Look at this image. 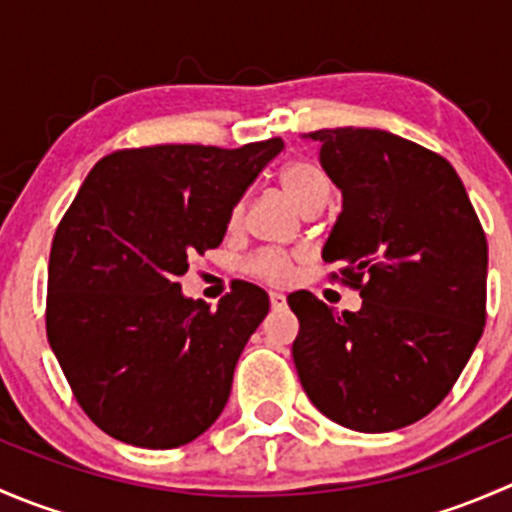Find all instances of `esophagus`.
Returning <instances> with one entry per match:
<instances>
[{
    "instance_id": "34e87169",
    "label": "esophagus",
    "mask_w": 512,
    "mask_h": 512,
    "mask_svg": "<svg viewBox=\"0 0 512 512\" xmlns=\"http://www.w3.org/2000/svg\"><path fill=\"white\" fill-rule=\"evenodd\" d=\"M270 304H272V309H285L287 297L282 292H270Z\"/></svg>"
}]
</instances>
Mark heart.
Returning <instances> with one entry per match:
<instances>
[{
  "instance_id": "obj_1",
  "label": "heart",
  "mask_w": 512,
  "mask_h": 512,
  "mask_svg": "<svg viewBox=\"0 0 512 512\" xmlns=\"http://www.w3.org/2000/svg\"><path fill=\"white\" fill-rule=\"evenodd\" d=\"M280 183L285 188V193L302 210L314 208L317 203H327L329 198V180L322 173V168H317L309 160H292L282 168ZM242 218V203H237L232 208V223ZM294 257L289 252L282 250H265L257 252L250 262H247V272L252 277L262 282H270V285H282L292 277Z\"/></svg>"
}]
</instances>
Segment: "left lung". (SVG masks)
Listing matches in <instances>:
<instances>
[{"label": "left lung", "mask_w": 512, "mask_h": 512, "mask_svg": "<svg viewBox=\"0 0 512 512\" xmlns=\"http://www.w3.org/2000/svg\"><path fill=\"white\" fill-rule=\"evenodd\" d=\"M319 163L342 190L324 262H344L359 312L292 292L304 394L361 433L431 414L471 359L485 324L488 242L453 165L379 128H322ZM337 277V275H334Z\"/></svg>", "instance_id": "1"}]
</instances>
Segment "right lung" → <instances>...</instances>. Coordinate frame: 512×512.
<instances>
[{
	"label": "right lung",
	"instance_id": "right-lung-1",
	"mask_svg": "<svg viewBox=\"0 0 512 512\" xmlns=\"http://www.w3.org/2000/svg\"><path fill=\"white\" fill-rule=\"evenodd\" d=\"M282 138L126 148L101 158L56 227L46 337L86 416L141 448H178L223 414L235 364L270 312L237 282L210 309L180 292L188 257L223 242L232 208Z\"/></svg>",
	"mask_w": 512,
	"mask_h": 512
}]
</instances>
